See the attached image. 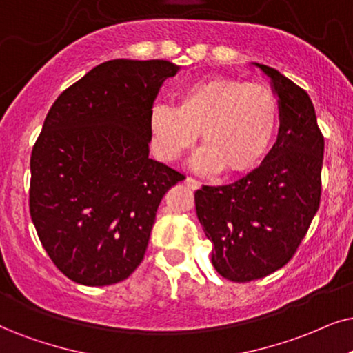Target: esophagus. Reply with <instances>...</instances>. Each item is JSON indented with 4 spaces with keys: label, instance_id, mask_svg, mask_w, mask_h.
<instances>
[{
    "label": "esophagus",
    "instance_id": "34e87169",
    "mask_svg": "<svg viewBox=\"0 0 353 353\" xmlns=\"http://www.w3.org/2000/svg\"><path fill=\"white\" fill-rule=\"evenodd\" d=\"M185 185L189 187V189H192V190H197L199 187H200V182L197 181V179H194V177H185Z\"/></svg>",
    "mask_w": 353,
    "mask_h": 353
}]
</instances>
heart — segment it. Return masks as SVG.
I'll return each mask as SVG.
<instances>
[{
	"instance_id": "obj_1",
	"label": "heart",
	"mask_w": 353,
	"mask_h": 353,
	"mask_svg": "<svg viewBox=\"0 0 353 353\" xmlns=\"http://www.w3.org/2000/svg\"><path fill=\"white\" fill-rule=\"evenodd\" d=\"M279 119V99L267 84L210 78L185 88L177 107L153 105L148 117L151 148L163 161H176L202 132L207 146L195 156V166L246 172L269 153Z\"/></svg>"
}]
</instances>
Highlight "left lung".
Instances as JSON below:
<instances>
[{
  "mask_svg": "<svg viewBox=\"0 0 353 353\" xmlns=\"http://www.w3.org/2000/svg\"><path fill=\"white\" fill-rule=\"evenodd\" d=\"M280 107L276 141L261 166L223 185L195 192V210L213 243L212 264L231 282H251L282 269L319 208L324 138L306 91L267 65Z\"/></svg>",
  "mask_w": 353,
  "mask_h": 353,
  "instance_id": "obj_1",
  "label": "left lung"
}]
</instances>
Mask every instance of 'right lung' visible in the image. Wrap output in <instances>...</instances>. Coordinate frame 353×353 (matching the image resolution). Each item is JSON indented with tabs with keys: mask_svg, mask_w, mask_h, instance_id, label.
<instances>
[{
	"mask_svg": "<svg viewBox=\"0 0 353 353\" xmlns=\"http://www.w3.org/2000/svg\"><path fill=\"white\" fill-rule=\"evenodd\" d=\"M177 71L166 60L105 61L48 110L30 156V216L73 282L127 279L143 261L164 194L185 179L150 158V110Z\"/></svg>",
	"mask_w": 353,
	"mask_h": 353,
	"instance_id": "obj_1",
	"label": "right lung"
}]
</instances>
